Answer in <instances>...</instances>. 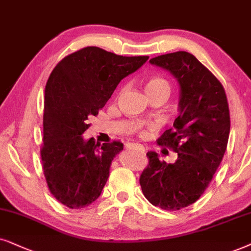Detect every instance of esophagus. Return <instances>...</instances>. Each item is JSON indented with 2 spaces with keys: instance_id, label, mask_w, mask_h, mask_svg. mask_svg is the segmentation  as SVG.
Listing matches in <instances>:
<instances>
[{
  "instance_id": "esophagus-1",
  "label": "esophagus",
  "mask_w": 251,
  "mask_h": 251,
  "mask_svg": "<svg viewBox=\"0 0 251 251\" xmlns=\"http://www.w3.org/2000/svg\"><path fill=\"white\" fill-rule=\"evenodd\" d=\"M126 148H127V149H138V150H140V151L145 152V149H143V147L140 146V145H136V143H127V145H126Z\"/></svg>"
}]
</instances>
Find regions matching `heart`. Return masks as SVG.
<instances>
[{
    "instance_id": "1",
    "label": "heart",
    "mask_w": 251,
    "mask_h": 251,
    "mask_svg": "<svg viewBox=\"0 0 251 251\" xmlns=\"http://www.w3.org/2000/svg\"><path fill=\"white\" fill-rule=\"evenodd\" d=\"M145 88L148 95L158 92L170 93V83L168 80L162 78V76H152V78L147 80Z\"/></svg>"
}]
</instances>
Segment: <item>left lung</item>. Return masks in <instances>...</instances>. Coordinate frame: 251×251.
I'll return each mask as SVG.
<instances>
[{
	"mask_svg": "<svg viewBox=\"0 0 251 251\" xmlns=\"http://www.w3.org/2000/svg\"><path fill=\"white\" fill-rule=\"evenodd\" d=\"M150 63L168 70L180 85L179 116L157 140L178 158L168 164L149 151L140 185L152 205L176 211L201 198L222 163L230 128L228 102L222 82L192 53H165Z\"/></svg>",
	"mask_w": 251,
	"mask_h": 251,
	"instance_id": "left-lung-1",
	"label": "left lung"
}]
</instances>
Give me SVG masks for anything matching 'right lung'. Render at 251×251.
Returning a JSON list of instances; mask_svg holds the SVG:
<instances>
[{
  "label": "right lung",
  "mask_w": 251,
  "mask_h": 251,
  "mask_svg": "<svg viewBox=\"0 0 251 251\" xmlns=\"http://www.w3.org/2000/svg\"><path fill=\"white\" fill-rule=\"evenodd\" d=\"M149 56H119L86 47L65 56L47 81L43 110L42 170L49 192L70 209L89 205L101 195L120 141H85L88 120L98 116L120 80Z\"/></svg>",
  "instance_id": "1"
}]
</instances>
